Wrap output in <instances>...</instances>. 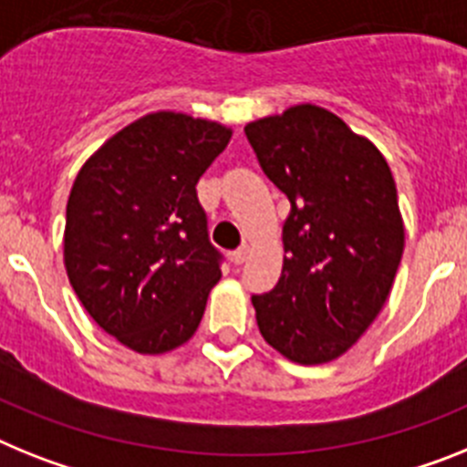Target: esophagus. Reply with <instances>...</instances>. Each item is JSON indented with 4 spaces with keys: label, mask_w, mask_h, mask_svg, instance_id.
I'll use <instances>...</instances> for the list:
<instances>
[{
    "label": "esophagus",
    "mask_w": 467,
    "mask_h": 467,
    "mask_svg": "<svg viewBox=\"0 0 467 467\" xmlns=\"http://www.w3.org/2000/svg\"><path fill=\"white\" fill-rule=\"evenodd\" d=\"M250 253H253V248H250L248 243H245V245H241V248H238L236 253H234V262H236V265H243V262H248Z\"/></svg>",
    "instance_id": "obj_1"
}]
</instances>
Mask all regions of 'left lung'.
<instances>
[{
    "label": "left lung",
    "mask_w": 467,
    "mask_h": 467,
    "mask_svg": "<svg viewBox=\"0 0 467 467\" xmlns=\"http://www.w3.org/2000/svg\"><path fill=\"white\" fill-rule=\"evenodd\" d=\"M290 214L283 272L253 295L260 333L302 366L342 357L376 321L404 253L397 184L376 143L336 113L300 103L245 125Z\"/></svg>",
    "instance_id": "1"
}]
</instances>
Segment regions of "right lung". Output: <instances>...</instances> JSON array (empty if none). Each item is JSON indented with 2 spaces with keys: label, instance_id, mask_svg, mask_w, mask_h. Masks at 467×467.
I'll return each mask as SVG.
<instances>
[{
  "label": "right lung",
  "instance_id": "right-lung-1",
  "mask_svg": "<svg viewBox=\"0 0 467 467\" xmlns=\"http://www.w3.org/2000/svg\"><path fill=\"white\" fill-rule=\"evenodd\" d=\"M231 134L214 119L155 110L113 134L75 177L67 278L87 314L134 352L189 342L222 278L195 184Z\"/></svg>",
  "mask_w": 467,
  "mask_h": 467
}]
</instances>
